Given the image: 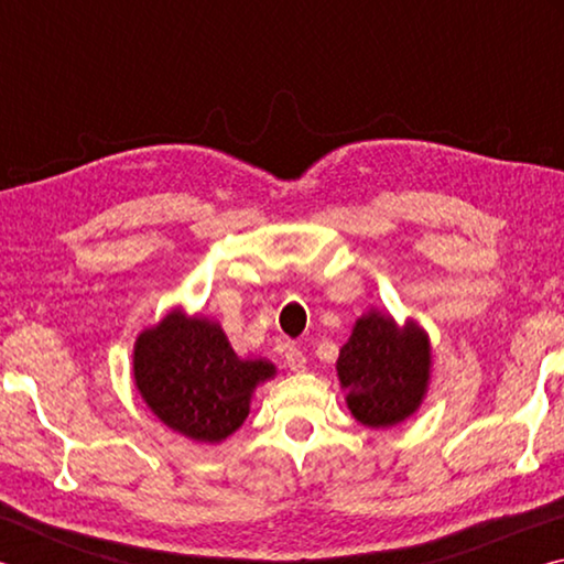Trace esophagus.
Returning <instances> with one entry per match:
<instances>
[{
	"instance_id": "34e87169",
	"label": "esophagus",
	"mask_w": 564,
	"mask_h": 564,
	"mask_svg": "<svg viewBox=\"0 0 564 564\" xmlns=\"http://www.w3.org/2000/svg\"><path fill=\"white\" fill-rule=\"evenodd\" d=\"M285 362H289V368L295 370V373H301L308 366V360H305L303 350L299 346H285Z\"/></svg>"
}]
</instances>
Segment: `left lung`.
I'll use <instances>...</instances> for the list:
<instances>
[{"instance_id":"left-lung-1","label":"left lung","mask_w":564,"mask_h":564,"mask_svg":"<svg viewBox=\"0 0 564 564\" xmlns=\"http://www.w3.org/2000/svg\"><path fill=\"white\" fill-rule=\"evenodd\" d=\"M431 362V340L417 323L400 328L388 313L368 311L336 362L352 417L368 427L403 423L423 403Z\"/></svg>"}]
</instances>
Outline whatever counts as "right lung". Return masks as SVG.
I'll return each instance as SVG.
<instances>
[{
  "label": "right lung",
  "instance_id": "add662e5",
  "mask_svg": "<svg viewBox=\"0 0 564 564\" xmlns=\"http://www.w3.org/2000/svg\"><path fill=\"white\" fill-rule=\"evenodd\" d=\"M131 373L161 423L214 445L243 425L256 386L271 380L275 366L238 358L218 323L174 308L139 333Z\"/></svg>",
  "mask_w": 564,
  "mask_h": 564
}]
</instances>
